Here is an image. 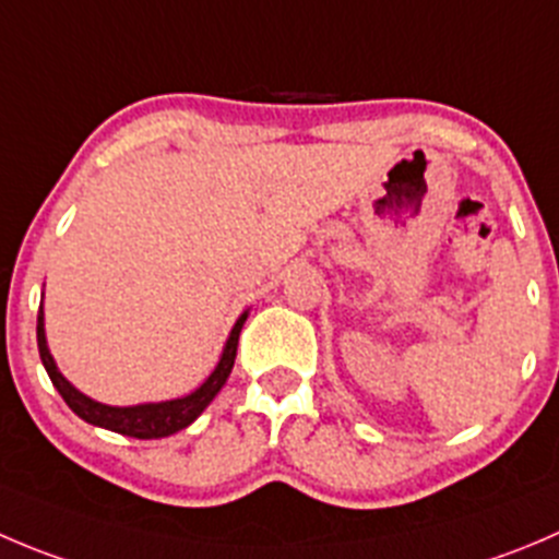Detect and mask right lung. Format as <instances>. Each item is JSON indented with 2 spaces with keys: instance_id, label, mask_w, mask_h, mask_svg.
<instances>
[{
  "instance_id": "add662e5",
  "label": "right lung",
  "mask_w": 559,
  "mask_h": 559,
  "mask_svg": "<svg viewBox=\"0 0 559 559\" xmlns=\"http://www.w3.org/2000/svg\"><path fill=\"white\" fill-rule=\"evenodd\" d=\"M248 311L242 313L240 319L231 328L229 338H226L224 355H221L218 366L213 368L207 379L199 384L193 393L182 395V399H171V401H158V404H135V406H108L100 404V401L90 399L81 390H75L68 379L59 373L57 362H53L51 352H48V341H46V328H43V308L37 313V349H40V360L46 366L48 377H51L53 388L59 390V395L64 399V404L86 420L92 426H100V429L117 431V435L124 437H135V440H160V437L177 435V431L188 429V426L202 415L204 409L210 406V401L221 393V388L229 379L231 368H235V357H237V341H240V330L246 324Z\"/></svg>"
}]
</instances>
